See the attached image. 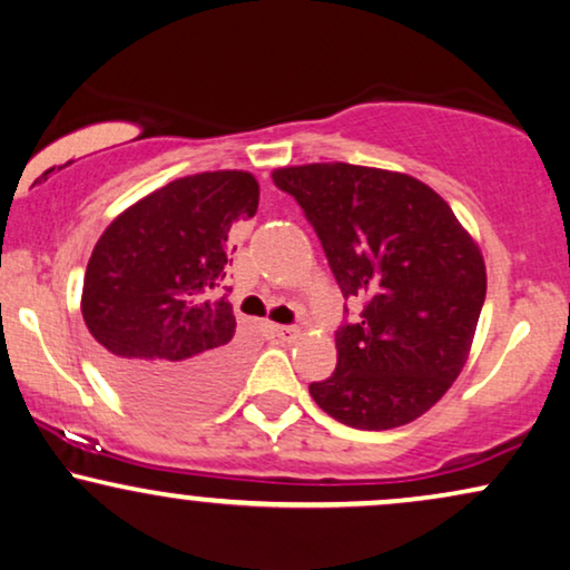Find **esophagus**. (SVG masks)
Instances as JSON below:
<instances>
[{
    "label": "esophagus",
    "mask_w": 570,
    "mask_h": 570,
    "mask_svg": "<svg viewBox=\"0 0 570 570\" xmlns=\"http://www.w3.org/2000/svg\"><path fill=\"white\" fill-rule=\"evenodd\" d=\"M272 334H275L277 340L291 342V340L298 337V326H279V324H275V326H272Z\"/></svg>",
    "instance_id": "esophagus-1"
}]
</instances>
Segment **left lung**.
Segmentation results:
<instances>
[{"label": "left lung", "mask_w": 570, "mask_h": 570, "mask_svg": "<svg viewBox=\"0 0 570 570\" xmlns=\"http://www.w3.org/2000/svg\"><path fill=\"white\" fill-rule=\"evenodd\" d=\"M272 181L316 230L342 298L361 301V316L334 334L337 368L308 384L314 402L357 431L420 417L470 355L488 287L478 244L407 174L311 163L279 168Z\"/></svg>", "instance_id": "1"}]
</instances>
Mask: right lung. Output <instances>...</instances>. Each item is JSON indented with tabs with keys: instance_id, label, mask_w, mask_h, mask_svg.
Segmentation results:
<instances>
[{
	"instance_id": "right-lung-1",
	"label": "right lung",
	"mask_w": 570,
	"mask_h": 570,
	"mask_svg": "<svg viewBox=\"0 0 570 570\" xmlns=\"http://www.w3.org/2000/svg\"><path fill=\"white\" fill-rule=\"evenodd\" d=\"M259 207L246 170L176 178L116 217L82 285V318L114 386L147 415L181 420L215 407L244 353L223 287L228 233Z\"/></svg>"
}]
</instances>
